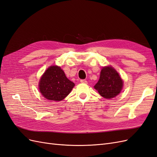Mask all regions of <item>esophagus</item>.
Masks as SVG:
<instances>
[{"instance_id":"34e87169","label":"esophagus","mask_w":157,"mask_h":157,"mask_svg":"<svg viewBox=\"0 0 157 157\" xmlns=\"http://www.w3.org/2000/svg\"><path fill=\"white\" fill-rule=\"evenodd\" d=\"M80 82L81 83H85V84H86L87 83V81L86 80H80Z\"/></svg>"}]
</instances>
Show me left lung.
I'll return each mask as SVG.
<instances>
[{"instance_id": "obj_1", "label": "left lung", "mask_w": 157, "mask_h": 157, "mask_svg": "<svg viewBox=\"0 0 157 157\" xmlns=\"http://www.w3.org/2000/svg\"><path fill=\"white\" fill-rule=\"evenodd\" d=\"M122 86V80L116 70L111 67H105L101 69L100 77L94 88L102 97L111 99L121 92Z\"/></svg>"}]
</instances>
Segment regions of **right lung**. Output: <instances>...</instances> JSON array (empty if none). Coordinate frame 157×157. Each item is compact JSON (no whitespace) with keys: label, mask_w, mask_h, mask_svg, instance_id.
Masks as SVG:
<instances>
[{"label":"right lung","mask_w":157,"mask_h":157,"mask_svg":"<svg viewBox=\"0 0 157 157\" xmlns=\"http://www.w3.org/2000/svg\"><path fill=\"white\" fill-rule=\"evenodd\" d=\"M75 84L69 80L58 66H51L42 75L39 82L42 95L48 100L61 101L71 92Z\"/></svg>","instance_id":"obj_1"}]
</instances>
